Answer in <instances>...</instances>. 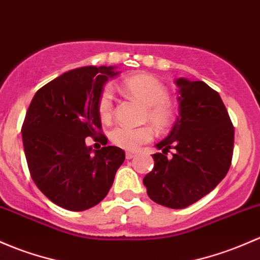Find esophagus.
<instances>
[{
  "label": "esophagus",
  "mask_w": 260,
  "mask_h": 260,
  "mask_svg": "<svg viewBox=\"0 0 260 260\" xmlns=\"http://www.w3.org/2000/svg\"><path fill=\"white\" fill-rule=\"evenodd\" d=\"M135 157H136V153H133V152L125 153V158H127V159H132V158H135Z\"/></svg>",
  "instance_id": "1"
}]
</instances>
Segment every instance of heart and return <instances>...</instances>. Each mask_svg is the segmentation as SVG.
Returning a JSON list of instances; mask_svg holds the SVG:
<instances>
[{
	"instance_id": "heart-1",
	"label": "heart",
	"mask_w": 260,
	"mask_h": 260,
	"mask_svg": "<svg viewBox=\"0 0 260 260\" xmlns=\"http://www.w3.org/2000/svg\"><path fill=\"white\" fill-rule=\"evenodd\" d=\"M122 89L125 94L146 106L144 117L152 123L157 131H166L173 121V109L169 105L168 88L154 76L138 73L122 82ZM114 98L109 87L101 91L97 101V111L102 121H109L113 114ZM109 138L114 146L125 151H136L142 144L148 143L153 138V129L144 127H127L117 125L109 133Z\"/></svg>"
}]
</instances>
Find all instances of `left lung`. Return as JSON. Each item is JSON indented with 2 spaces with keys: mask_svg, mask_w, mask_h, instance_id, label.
Segmentation results:
<instances>
[{
  "mask_svg": "<svg viewBox=\"0 0 260 260\" xmlns=\"http://www.w3.org/2000/svg\"><path fill=\"white\" fill-rule=\"evenodd\" d=\"M179 117L153 154L154 167L143 178L155 203L182 209L212 192L228 173L234 127L219 93L203 81L179 78ZM171 149L172 157H168Z\"/></svg>",
  "mask_w": 260,
  "mask_h": 260,
  "instance_id": "left-lung-1",
  "label": "left lung"
}]
</instances>
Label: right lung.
<instances>
[{
  "label": "right lung",
  "instance_id": "add662e5",
  "mask_svg": "<svg viewBox=\"0 0 260 260\" xmlns=\"http://www.w3.org/2000/svg\"><path fill=\"white\" fill-rule=\"evenodd\" d=\"M113 67L66 72L36 92L22 124L29 174L38 189L62 208L80 212L100 203L112 187L124 151L106 146L97 101ZM105 147L91 153L85 138Z\"/></svg>",
  "mask_w": 260,
  "mask_h": 260
}]
</instances>
